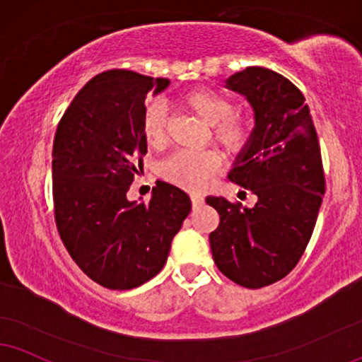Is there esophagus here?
<instances>
[{
    "label": "esophagus",
    "mask_w": 362,
    "mask_h": 362,
    "mask_svg": "<svg viewBox=\"0 0 362 362\" xmlns=\"http://www.w3.org/2000/svg\"><path fill=\"white\" fill-rule=\"evenodd\" d=\"M189 196H191V203H193L194 208L196 206H202L203 202H204V198H203L202 193H191Z\"/></svg>",
    "instance_id": "esophagus-1"
}]
</instances>
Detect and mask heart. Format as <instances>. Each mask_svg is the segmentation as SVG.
Listing matches in <instances>:
<instances>
[{"label":"heart","instance_id":"heart-1","mask_svg":"<svg viewBox=\"0 0 362 362\" xmlns=\"http://www.w3.org/2000/svg\"><path fill=\"white\" fill-rule=\"evenodd\" d=\"M180 102L204 122L211 124L213 139L226 151L236 153L248 144L252 124L245 115L235 114V102L228 93L211 87H198L182 93ZM142 134L151 147H160L166 142V114L158 102L146 107ZM218 166L220 156L216 151L181 149L160 164V176L180 188L199 189Z\"/></svg>","mask_w":362,"mask_h":362}]
</instances>
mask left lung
<instances>
[{"label":"left lung","instance_id":"1","mask_svg":"<svg viewBox=\"0 0 362 362\" xmlns=\"http://www.w3.org/2000/svg\"><path fill=\"white\" fill-rule=\"evenodd\" d=\"M226 87L243 93L255 110V129L228 180L258 202L245 208L208 196L220 215L209 245L223 275L262 288L288 275L304 255L325 193L322 156L305 97L284 75L247 66Z\"/></svg>","mask_w":362,"mask_h":362}]
</instances>
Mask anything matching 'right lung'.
I'll return each mask as SVG.
<instances>
[{
    "label": "right lung",
    "instance_id": "obj_1",
    "mask_svg": "<svg viewBox=\"0 0 362 362\" xmlns=\"http://www.w3.org/2000/svg\"><path fill=\"white\" fill-rule=\"evenodd\" d=\"M168 78L114 69L95 75L62 115L52 151L53 211L66 252L93 282L129 290L158 275L191 211L185 191L158 181L149 203L129 202L139 173L147 93Z\"/></svg>",
    "mask_w": 362,
    "mask_h": 362
}]
</instances>
